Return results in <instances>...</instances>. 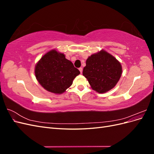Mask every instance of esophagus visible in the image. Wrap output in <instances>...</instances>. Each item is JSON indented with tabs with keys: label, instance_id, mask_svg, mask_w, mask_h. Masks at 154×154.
I'll list each match as a JSON object with an SVG mask.
<instances>
[{
	"label": "esophagus",
	"instance_id": "1",
	"mask_svg": "<svg viewBox=\"0 0 154 154\" xmlns=\"http://www.w3.org/2000/svg\"><path fill=\"white\" fill-rule=\"evenodd\" d=\"M79 71H80V73H82V71H83V69L82 67H80L79 68Z\"/></svg>",
	"mask_w": 154,
	"mask_h": 154
}]
</instances>
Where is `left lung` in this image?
Returning a JSON list of instances; mask_svg holds the SVG:
<instances>
[{"instance_id": "obj_1", "label": "left lung", "mask_w": 154, "mask_h": 154, "mask_svg": "<svg viewBox=\"0 0 154 154\" xmlns=\"http://www.w3.org/2000/svg\"><path fill=\"white\" fill-rule=\"evenodd\" d=\"M122 67L118 60L104 50L92 54L86 61L83 75L91 88L98 93L111 90L119 80Z\"/></svg>"}]
</instances>
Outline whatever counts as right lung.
Masks as SVG:
<instances>
[{
	"mask_svg": "<svg viewBox=\"0 0 154 154\" xmlns=\"http://www.w3.org/2000/svg\"><path fill=\"white\" fill-rule=\"evenodd\" d=\"M35 74L36 80L46 91L62 94L72 84L73 80L80 72L63 53L54 49L41 58L35 66Z\"/></svg>",
	"mask_w": 154,
	"mask_h": 154,
	"instance_id": "obj_1",
	"label": "right lung"
}]
</instances>
